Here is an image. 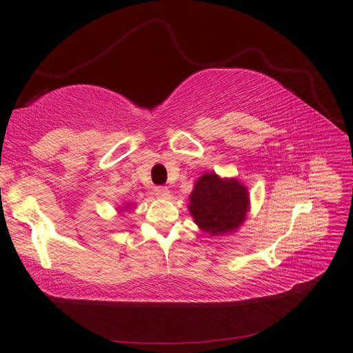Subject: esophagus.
I'll return each mask as SVG.
<instances>
[{
    "instance_id": "34e87169",
    "label": "esophagus",
    "mask_w": 353,
    "mask_h": 353,
    "mask_svg": "<svg viewBox=\"0 0 353 353\" xmlns=\"http://www.w3.org/2000/svg\"><path fill=\"white\" fill-rule=\"evenodd\" d=\"M154 194L157 197H162V199H168L170 196V191L168 187H156L154 188Z\"/></svg>"
}]
</instances>
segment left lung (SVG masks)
Returning a JSON list of instances; mask_svg holds the SVG:
<instances>
[{
	"label": "left lung",
	"instance_id": "left-lung-1",
	"mask_svg": "<svg viewBox=\"0 0 353 353\" xmlns=\"http://www.w3.org/2000/svg\"><path fill=\"white\" fill-rule=\"evenodd\" d=\"M249 193L236 178L201 175L190 194L188 210L200 230L210 236L236 231L249 212Z\"/></svg>",
	"mask_w": 353,
	"mask_h": 353
}]
</instances>
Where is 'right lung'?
<instances>
[{"instance_id": "right-lung-1", "label": "right lung", "mask_w": 353, "mask_h": 353, "mask_svg": "<svg viewBox=\"0 0 353 353\" xmlns=\"http://www.w3.org/2000/svg\"><path fill=\"white\" fill-rule=\"evenodd\" d=\"M130 206H131V203H128V205H126L123 209H128V208H130Z\"/></svg>"}]
</instances>
